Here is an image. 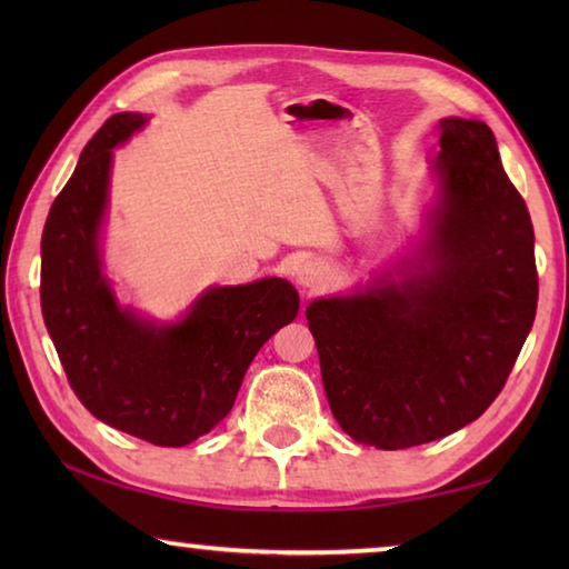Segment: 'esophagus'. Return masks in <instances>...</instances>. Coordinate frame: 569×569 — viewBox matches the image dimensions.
<instances>
[{
	"instance_id": "1",
	"label": "esophagus",
	"mask_w": 569,
	"mask_h": 569,
	"mask_svg": "<svg viewBox=\"0 0 569 569\" xmlns=\"http://www.w3.org/2000/svg\"><path fill=\"white\" fill-rule=\"evenodd\" d=\"M298 283H301L303 288H316L321 283V278H323V271H321V266L319 263H303L301 268H298Z\"/></svg>"
}]
</instances>
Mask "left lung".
I'll return each mask as SVG.
<instances>
[{
  "label": "left lung",
  "instance_id": "left-lung-1",
  "mask_svg": "<svg viewBox=\"0 0 569 569\" xmlns=\"http://www.w3.org/2000/svg\"><path fill=\"white\" fill-rule=\"evenodd\" d=\"M439 198L397 271L306 308L329 407L359 445L409 449L467 427L512 371L537 313L535 230L479 120L445 118Z\"/></svg>",
  "mask_w": 569,
  "mask_h": 569
}]
</instances>
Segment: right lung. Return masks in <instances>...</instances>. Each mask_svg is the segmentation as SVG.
I'll use <instances>...</instances> for the list:
<instances>
[{
    "mask_svg": "<svg viewBox=\"0 0 569 569\" xmlns=\"http://www.w3.org/2000/svg\"><path fill=\"white\" fill-rule=\"evenodd\" d=\"M146 122L118 112L84 146L47 216L40 301L84 409L156 447H186L228 417L250 361L298 316V291L283 278L208 288L186 319L166 326L118 306L102 273L100 226L112 148Z\"/></svg>",
    "mask_w": 569,
    "mask_h": 569,
    "instance_id": "1",
    "label": "right lung"
}]
</instances>
